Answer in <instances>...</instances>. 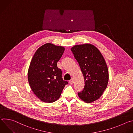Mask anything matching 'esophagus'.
<instances>
[{
	"label": "esophagus",
	"mask_w": 133,
	"mask_h": 133,
	"mask_svg": "<svg viewBox=\"0 0 133 133\" xmlns=\"http://www.w3.org/2000/svg\"><path fill=\"white\" fill-rule=\"evenodd\" d=\"M69 84H72L74 83V79H71V80H70L69 81Z\"/></svg>",
	"instance_id": "esophagus-1"
}]
</instances>
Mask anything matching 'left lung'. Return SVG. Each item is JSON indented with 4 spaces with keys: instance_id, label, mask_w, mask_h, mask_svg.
<instances>
[{
    "instance_id": "8db88e82",
    "label": "left lung",
    "mask_w": 133,
    "mask_h": 133,
    "mask_svg": "<svg viewBox=\"0 0 133 133\" xmlns=\"http://www.w3.org/2000/svg\"><path fill=\"white\" fill-rule=\"evenodd\" d=\"M78 63L85 80V86L78 93L84 102L97 100L106 89L109 79L106 63L100 51L90 44L75 45L71 48Z\"/></svg>"
}]
</instances>
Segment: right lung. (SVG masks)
<instances>
[{
	"instance_id": "add662e5",
	"label": "right lung",
	"mask_w": 133,
	"mask_h": 133,
	"mask_svg": "<svg viewBox=\"0 0 133 133\" xmlns=\"http://www.w3.org/2000/svg\"><path fill=\"white\" fill-rule=\"evenodd\" d=\"M65 48L47 43L35 52L28 71V80L35 95L42 102L52 103L61 96L67 81L62 78V71L57 63Z\"/></svg>"
}]
</instances>
